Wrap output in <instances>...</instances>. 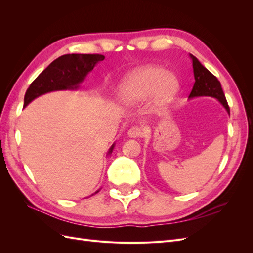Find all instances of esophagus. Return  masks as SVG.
Wrapping results in <instances>:
<instances>
[{"mask_svg": "<svg viewBox=\"0 0 253 253\" xmlns=\"http://www.w3.org/2000/svg\"><path fill=\"white\" fill-rule=\"evenodd\" d=\"M142 135V131L139 126H133L128 129L127 132V136L129 138H138Z\"/></svg>", "mask_w": 253, "mask_h": 253, "instance_id": "34e87169", "label": "esophagus"}]
</instances>
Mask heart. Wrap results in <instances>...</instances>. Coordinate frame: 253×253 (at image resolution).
<instances>
[{"mask_svg": "<svg viewBox=\"0 0 253 253\" xmlns=\"http://www.w3.org/2000/svg\"><path fill=\"white\" fill-rule=\"evenodd\" d=\"M176 76L156 65H145L129 73L118 88V98L125 105L139 104L151 97L152 110L165 111L178 93Z\"/></svg>", "mask_w": 253, "mask_h": 253, "instance_id": "heart-1", "label": "heart"}]
</instances>
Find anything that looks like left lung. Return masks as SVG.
Here are the masks:
<instances>
[{"instance_id": "left-lung-1", "label": "left lung", "mask_w": 253, "mask_h": 253, "mask_svg": "<svg viewBox=\"0 0 253 253\" xmlns=\"http://www.w3.org/2000/svg\"><path fill=\"white\" fill-rule=\"evenodd\" d=\"M190 58L192 60L193 65V74H194V85L192 90H191L189 99L198 98V97H212L215 98L216 100L224 106L228 114H230V109H229L225 94L221 88L220 82L217 78L211 74L207 68L195 58L193 55L190 53Z\"/></svg>"}]
</instances>
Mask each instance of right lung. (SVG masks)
I'll return each mask as SVG.
<instances>
[{"mask_svg": "<svg viewBox=\"0 0 253 253\" xmlns=\"http://www.w3.org/2000/svg\"><path fill=\"white\" fill-rule=\"evenodd\" d=\"M104 60L102 55H82V53H67L56 59L38 76L30 84L24 97V106L34 101L36 98L50 91L77 90L85 80L88 73ZM115 142L111 145L106 156H111ZM100 189L97 190L98 193ZM91 194V195H94Z\"/></svg>", "mask_w": 253, "mask_h": 253, "instance_id": "add662e5", "label": "right lung"}]
</instances>
